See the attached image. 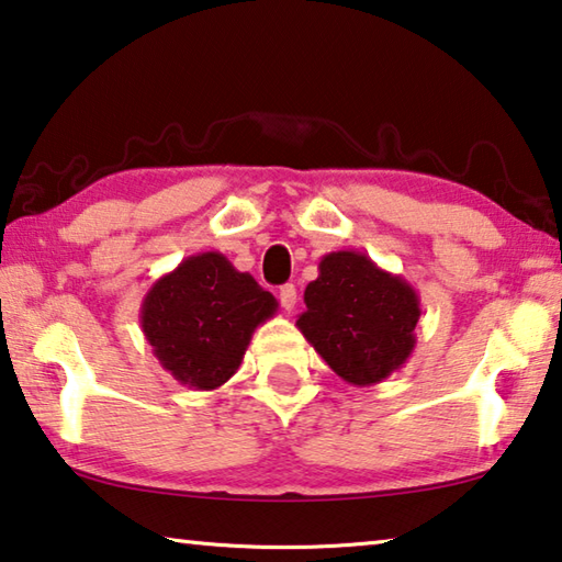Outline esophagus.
I'll return each instance as SVG.
<instances>
[{"label": "esophagus", "mask_w": 562, "mask_h": 562, "mask_svg": "<svg viewBox=\"0 0 562 562\" xmlns=\"http://www.w3.org/2000/svg\"><path fill=\"white\" fill-rule=\"evenodd\" d=\"M280 304L284 310H294V304H297V288H294V284H282L280 288Z\"/></svg>", "instance_id": "obj_1"}]
</instances>
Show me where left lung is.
<instances>
[{
  "label": "left lung",
  "instance_id": "1",
  "mask_svg": "<svg viewBox=\"0 0 562 562\" xmlns=\"http://www.w3.org/2000/svg\"><path fill=\"white\" fill-rule=\"evenodd\" d=\"M297 329L331 372L355 386H374L406 364L416 347L422 302L402 274L364 252L337 250L319 260L304 290Z\"/></svg>",
  "mask_w": 562,
  "mask_h": 562
}]
</instances>
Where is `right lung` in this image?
Segmentation results:
<instances>
[{
	"label": "right lung",
	"mask_w": 562,
	"mask_h": 562,
	"mask_svg": "<svg viewBox=\"0 0 562 562\" xmlns=\"http://www.w3.org/2000/svg\"><path fill=\"white\" fill-rule=\"evenodd\" d=\"M278 300L223 252H198L164 274L140 304V329L160 367L183 386L213 392L231 379L252 331Z\"/></svg>",
	"instance_id": "obj_1"
}]
</instances>
